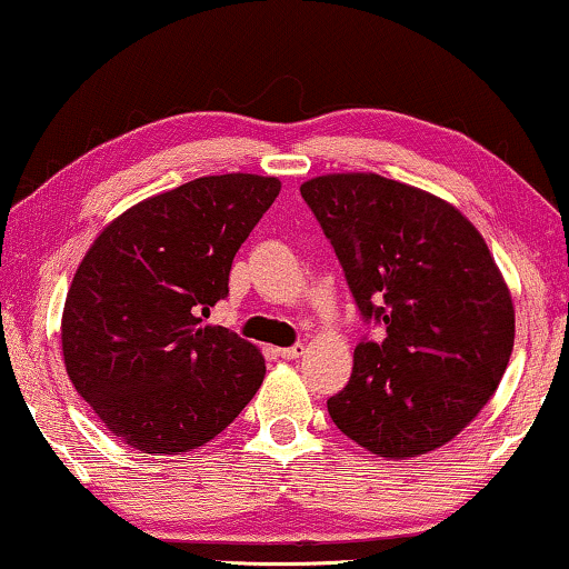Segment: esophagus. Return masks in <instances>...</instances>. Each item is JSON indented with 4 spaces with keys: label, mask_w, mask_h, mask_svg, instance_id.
Wrapping results in <instances>:
<instances>
[{
    "label": "esophagus",
    "mask_w": 569,
    "mask_h": 569,
    "mask_svg": "<svg viewBox=\"0 0 569 569\" xmlns=\"http://www.w3.org/2000/svg\"><path fill=\"white\" fill-rule=\"evenodd\" d=\"M302 352H306V347H302V345L282 347V349H279V357H282V360H298V357H302Z\"/></svg>",
    "instance_id": "obj_1"
}]
</instances>
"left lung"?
<instances>
[{"mask_svg":"<svg viewBox=\"0 0 569 569\" xmlns=\"http://www.w3.org/2000/svg\"><path fill=\"white\" fill-rule=\"evenodd\" d=\"M365 321L333 425L370 453L415 458L453 440L492 399L516 341V310L481 232L446 199L378 173L300 186Z\"/></svg>","mask_w":569,"mask_h":569,"instance_id":"obj_1","label":"left lung"}]
</instances>
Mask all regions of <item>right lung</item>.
Instances as JSON below:
<instances>
[{
  "mask_svg": "<svg viewBox=\"0 0 569 569\" xmlns=\"http://www.w3.org/2000/svg\"><path fill=\"white\" fill-rule=\"evenodd\" d=\"M279 189L271 176L197 178L127 209L84 253L61 352L77 393L121 442L189 453L259 391V349L204 318L228 295L232 259Z\"/></svg>",
  "mask_w": 569,
  "mask_h": 569,
  "instance_id": "obj_1",
  "label": "right lung"
}]
</instances>
